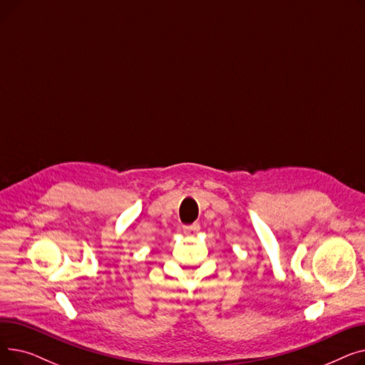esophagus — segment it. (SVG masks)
<instances>
[{
    "mask_svg": "<svg viewBox=\"0 0 365 365\" xmlns=\"http://www.w3.org/2000/svg\"><path fill=\"white\" fill-rule=\"evenodd\" d=\"M198 231H200V225H198V223H194V225H186V226H183V234H185V235L194 237L195 234H198Z\"/></svg>",
    "mask_w": 365,
    "mask_h": 365,
    "instance_id": "34e87169",
    "label": "esophagus"
}]
</instances>
